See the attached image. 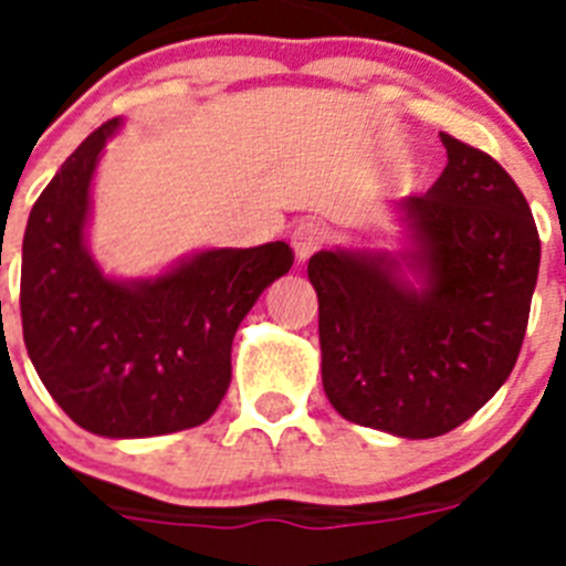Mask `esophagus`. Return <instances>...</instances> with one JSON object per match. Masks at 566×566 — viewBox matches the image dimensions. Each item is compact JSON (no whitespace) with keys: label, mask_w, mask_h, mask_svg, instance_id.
Segmentation results:
<instances>
[{"label":"esophagus","mask_w":566,"mask_h":566,"mask_svg":"<svg viewBox=\"0 0 566 566\" xmlns=\"http://www.w3.org/2000/svg\"><path fill=\"white\" fill-rule=\"evenodd\" d=\"M323 240H326V232H323V227H319V223H314V221L297 223L292 232V249H294V258H297V263H306V260L312 258L319 247H323Z\"/></svg>","instance_id":"34e87169"}]
</instances>
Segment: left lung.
Wrapping results in <instances>:
<instances>
[{
  "mask_svg": "<svg viewBox=\"0 0 566 566\" xmlns=\"http://www.w3.org/2000/svg\"><path fill=\"white\" fill-rule=\"evenodd\" d=\"M448 167L399 203L411 247L323 249V388L348 422L405 439L453 431L510 377L527 332L542 243L516 181L439 133Z\"/></svg>",
  "mask_w": 566,
  "mask_h": 566,
  "instance_id": "8db88e82",
  "label": "left lung"
}]
</instances>
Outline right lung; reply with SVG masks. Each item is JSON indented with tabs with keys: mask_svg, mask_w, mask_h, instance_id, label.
<instances>
[{
	"mask_svg": "<svg viewBox=\"0 0 566 566\" xmlns=\"http://www.w3.org/2000/svg\"><path fill=\"white\" fill-rule=\"evenodd\" d=\"M118 127L87 135L30 209L19 306L30 363L59 408L98 437L142 439L218 411L240 319L294 254L274 240L203 249L155 277L104 274L87 249L90 187Z\"/></svg>",
	"mask_w": 566,
	"mask_h": 566,
	"instance_id": "add662e5",
	"label": "right lung"
}]
</instances>
